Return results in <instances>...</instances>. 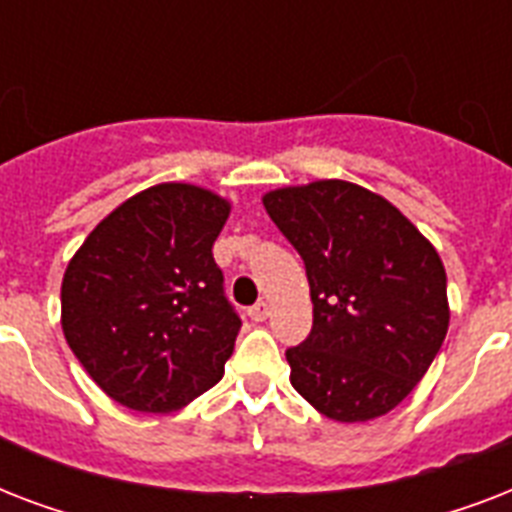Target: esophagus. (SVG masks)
I'll return each instance as SVG.
<instances>
[{
  "label": "esophagus",
  "instance_id": "esophagus-1",
  "mask_svg": "<svg viewBox=\"0 0 512 512\" xmlns=\"http://www.w3.org/2000/svg\"><path fill=\"white\" fill-rule=\"evenodd\" d=\"M247 313H249V319H252V321H265L268 316H271V305L265 303V300H260V303L252 305Z\"/></svg>",
  "mask_w": 512,
  "mask_h": 512
}]
</instances>
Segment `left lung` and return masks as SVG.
<instances>
[{
  "mask_svg": "<svg viewBox=\"0 0 512 512\" xmlns=\"http://www.w3.org/2000/svg\"><path fill=\"white\" fill-rule=\"evenodd\" d=\"M263 204L311 284L313 327L287 350L289 380L329 420L388 414L449 329L441 257L390 201L356 183L279 188Z\"/></svg>",
  "mask_w": 512,
  "mask_h": 512,
  "instance_id": "8db88e82",
  "label": "left lung"
}]
</instances>
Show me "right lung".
Here are the masks:
<instances>
[{
  "label": "right lung",
  "instance_id": "right-lung-1",
  "mask_svg": "<svg viewBox=\"0 0 512 512\" xmlns=\"http://www.w3.org/2000/svg\"><path fill=\"white\" fill-rule=\"evenodd\" d=\"M228 212L199 185H154L98 223L68 263L63 335L127 409L175 412L223 377L241 327L212 257Z\"/></svg>",
  "mask_w": 512,
  "mask_h": 512
}]
</instances>
